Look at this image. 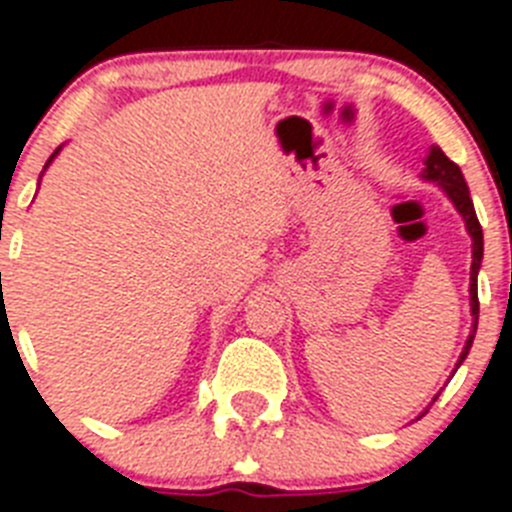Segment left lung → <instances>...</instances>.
<instances>
[{
    "label": "left lung",
    "mask_w": 512,
    "mask_h": 512,
    "mask_svg": "<svg viewBox=\"0 0 512 512\" xmlns=\"http://www.w3.org/2000/svg\"><path fill=\"white\" fill-rule=\"evenodd\" d=\"M424 182H435L445 195H448L450 203L455 205V210L463 216V223H466V231L471 236V283H468V294H471V317H474V325H471V333L466 338V346H463L461 356H458V364L455 369L461 367L463 359L468 356V349L474 343L476 336V322H479V291H476V276H479V268H482V257H484V234L482 226H479V218H476L474 203H471V195H468V184L463 179L461 169L450 161L445 153H442L437 145H432L424 158V171H422ZM437 401V395L432 398V403ZM429 403V406H432ZM427 414V409H424ZM419 414V416H424Z\"/></svg>",
    "instance_id": "8db88e82"
}]
</instances>
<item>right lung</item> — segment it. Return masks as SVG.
<instances>
[{
	"label": "right lung",
	"instance_id": "obj_1",
	"mask_svg": "<svg viewBox=\"0 0 512 512\" xmlns=\"http://www.w3.org/2000/svg\"><path fill=\"white\" fill-rule=\"evenodd\" d=\"M59 150H62V145H59V148H57V150H54V153H51V158H49V161H46L44 171H46V169H49V166H51V161H54V158H57V156H59ZM44 171H41V174H44Z\"/></svg>",
	"mask_w": 512,
	"mask_h": 512
}]
</instances>
